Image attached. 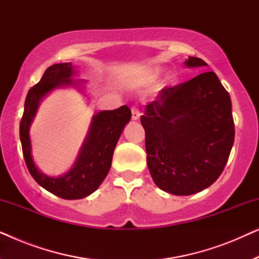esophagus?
<instances>
[{"mask_svg": "<svg viewBox=\"0 0 259 259\" xmlns=\"http://www.w3.org/2000/svg\"><path fill=\"white\" fill-rule=\"evenodd\" d=\"M131 111H132V119L133 120H138V119L140 118L141 113H140V111L137 107H132V109H131Z\"/></svg>", "mask_w": 259, "mask_h": 259, "instance_id": "34e87169", "label": "esophagus"}]
</instances>
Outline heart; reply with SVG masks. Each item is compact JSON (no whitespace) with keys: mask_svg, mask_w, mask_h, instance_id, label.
I'll use <instances>...</instances> for the list:
<instances>
[{"mask_svg":"<svg viewBox=\"0 0 259 259\" xmlns=\"http://www.w3.org/2000/svg\"><path fill=\"white\" fill-rule=\"evenodd\" d=\"M161 73H162V70L160 68L152 69L147 75V81H148V82H154V81H157L159 77H160ZM168 81H169V82H172L171 79H168Z\"/></svg>","mask_w":259,"mask_h":259,"instance_id":"b5f03b06","label":"heart"}]
</instances>
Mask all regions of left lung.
I'll list each match as a JSON object with an SVG mask.
<instances>
[{
    "label": "left lung",
    "mask_w": 259,
    "mask_h": 259,
    "mask_svg": "<svg viewBox=\"0 0 259 259\" xmlns=\"http://www.w3.org/2000/svg\"><path fill=\"white\" fill-rule=\"evenodd\" d=\"M186 67L207 63L190 56ZM147 166L159 189L190 196L222 175L233 140L230 95L214 72L161 90L141 115Z\"/></svg>",
    "instance_id": "1"
}]
</instances>
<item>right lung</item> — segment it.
<instances>
[{
    "mask_svg": "<svg viewBox=\"0 0 259 259\" xmlns=\"http://www.w3.org/2000/svg\"><path fill=\"white\" fill-rule=\"evenodd\" d=\"M75 70L70 62L56 63L46 69L44 76L29 90L24 101V111L20 123V139L28 171L38 185L63 199H81L93 193L111 168L113 152L121 136L123 127L131 120V109L126 105L101 111L93 116L87 138L81 147L75 164L60 177H49L35 165L31 155L29 127L36 114L38 105L53 90L75 86L79 82L72 77Z\"/></svg>",
    "mask_w": 259,
    "mask_h": 259,
    "instance_id": "1",
    "label": "right lung"
}]
</instances>
